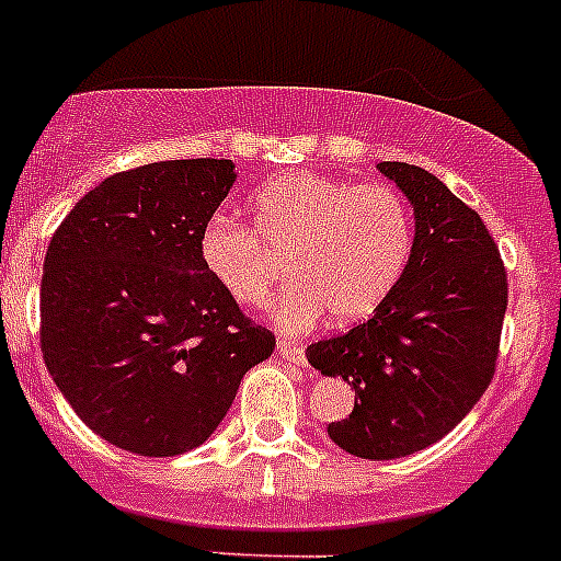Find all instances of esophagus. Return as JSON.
<instances>
[{"label": "esophagus", "mask_w": 561, "mask_h": 561, "mask_svg": "<svg viewBox=\"0 0 561 561\" xmlns=\"http://www.w3.org/2000/svg\"><path fill=\"white\" fill-rule=\"evenodd\" d=\"M277 354L284 356V359L295 362V365H304L306 368V348L304 345H297L291 340H277Z\"/></svg>", "instance_id": "1"}]
</instances>
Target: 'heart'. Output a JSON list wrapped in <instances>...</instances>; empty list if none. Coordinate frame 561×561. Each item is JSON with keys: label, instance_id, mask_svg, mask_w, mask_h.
Here are the masks:
<instances>
[{"label": "heart", "instance_id": "heart-1", "mask_svg": "<svg viewBox=\"0 0 561 561\" xmlns=\"http://www.w3.org/2000/svg\"><path fill=\"white\" fill-rule=\"evenodd\" d=\"M250 227L227 216L205 225L199 252L216 284L247 309H266L286 275L297 277L277 304V325L304 331L331 311L336 323L374 314L410 264L413 207L396 187L297 171L257 187Z\"/></svg>", "mask_w": 561, "mask_h": 561}]
</instances>
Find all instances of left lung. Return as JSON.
I'll return each instance as SVG.
<instances>
[{"mask_svg":"<svg viewBox=\"0 0 561 561\" xmlns=\"http://www.w3.org/2000/svg\"><path fill=\"white\" fill-rule=\"evenodd\" d=\"M379 171L413 205L408 270L368 323L306 351L320 374L356 390L329 435L365 460L404 458L458 427L492 381L508 306L503 261L478 213L424 168Z\"/></svg>","mask_w":561,"mask_h":561,"instance_id":"left-lung-1","label":"left lung"}]
</instances>
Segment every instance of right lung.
I'll return each instance as SVG.
<instances>
[{"instance_id":"obj_1","label":"right lung","mask_w":561,"mask_h":561,"mask_svg":"<svg viewBox=\"0 0 561 561\" xmlns=\"http://www.w3.org/2000/svg\"><path fill=\"white\" fill-rule=\"evenodd\" d=\"M232 182V160L114 173L47 247L44 365L78 419L126 453L171 458L205 444L275 348L202 264V230Z\"/></svg>"}]
</instances>
